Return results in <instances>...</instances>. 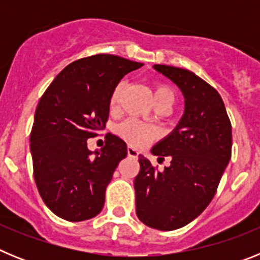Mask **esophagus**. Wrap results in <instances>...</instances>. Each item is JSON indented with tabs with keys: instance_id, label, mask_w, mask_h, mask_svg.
Returning a JSON list of instances; mask_svg holds the SVG:
<instances>
[{
	"instance_id": "1",
	"label": "esophagus",
	"mask_w": 260,
	"mask_h": 260,
	"mask_svg": "<svg viewBox=\"0 0 260 260\" xmlns=\"http://www.w3.org/2000/svg\"><path fill=\"white\" fill-rule=\"evenodd\" d=\"M127 155L130 156V157H138V156H139V151H138L137 148H134V147L128 146L127 147Z\"/></svg>"
}]
</instances>
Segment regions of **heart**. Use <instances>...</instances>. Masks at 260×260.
<instances>
[{
    "label": "heart",
    "instance_id": "b5f03b06",
    "mask_svg": "<svg viewBox=\"0 0 260 260\" xmlns=\"http://www.w3.org/2000/svg\"><path fill=\"white\" fill-rule=\"evenodd\" d=\"M121 88H122L121 84L117 86L113 93H112V96H110V108L112 109H114L117 107V104H118ZM152 93L155 105L167 104L171 107L174 100L173 91L169 87L162 86V84L155 86ZM116 132L122 139H125L126 142H128V143L135 147H141L143 144L148 143L156 134L155 128L152 126L146 125V123L139 122V121H135V119H126L122 123H119L117 126Z\"/></svg>",
    "mask_w": 260,
    "mask_h": 260
}]
</instances>
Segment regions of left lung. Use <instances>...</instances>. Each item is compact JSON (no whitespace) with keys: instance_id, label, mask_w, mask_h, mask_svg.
Masks as SVG:
<instances>
[{"instance_id":"8db88e82","label":"left lung","mask_w":260,"mask_h":260,"mask_svg":"<svg viewBox=\"0 0 260 260\" xmlns=\"http://www.w3.org/2000/svg\"><path fill=\"white\" fill-rule=\"evenodd\" d=\"M176 84L185 99L181 119L171 134L152 147V155L171 165L158 172L139 155L135 177L137 216L158 231L182 228L203 212L232 156V125L221 96L192 71L153 65Z\"/></svg>"}]
</instances>
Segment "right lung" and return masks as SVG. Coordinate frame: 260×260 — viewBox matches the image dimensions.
<instances>
[{"label": "right lung", "instance_id": "right-lung-1", "mask_svg": "<svg viewBox=\"0 0 260 260\" xmlns=\"http://www.w3.org/2000/svg\"><path fill=\"white\" fill-rule=\"evenodd\" d=\"M142 66L113 54L86 57L66 66L41 96L29 137L34 176L47 207L61 219L84 221L104 207L127 146L113 134L100 150L89 151L87 141L105 127L119 80Z\"/></svg>", "mask_w": 260, "mask_h": 260}]
</instances>
